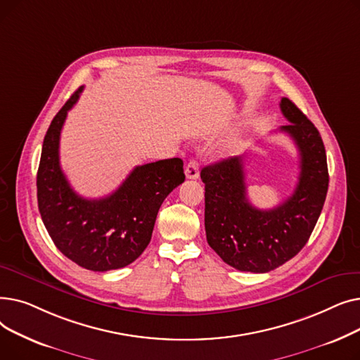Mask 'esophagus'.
Returning <instances> with one entry per match:
<instances>
[{
    "mask_svg": "<svg viewBox=\"0 0 360 360\" xmlns=\"http://www.w3.org/2000/svg\"><path fill=\"white\" fill-rule=\"evenodd\" d=\"M185 175L188 179H197L200 176V163L197 160L188 162L185 166Z\"/></svg>",
    "mask_w": 360,
    "mask_h": 360,
    "instance_id": "34e87169",
    "label": "esophagus"
}]
</instances>
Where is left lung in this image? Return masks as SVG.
Instances as JSON below:
<instances>
[{
	"mask_svg": "<svg viewBox=\"0 0 360 360\" xmlns=\"http://www.w3.org/2000/svg\"><path fill=\"white\" fill-rule=\"evenodd\" d=\"M280 109L290 122L280 127L295 141L300 174L295 193L271 210H259L247 198L245 165L235 156L202 167L207 242L239 271L267 273L293 258L308 242L328 190L326 147L315 125L292 101Z\"/></svg>",
	"mask_w": 360,
	"mask_h": 360,
	"instance_id": "1",
	"label": "left lung"
}]
</instances>
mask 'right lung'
I'll list each match as a JSON object with an SVG mask.
<instances>
[{"mask_svg": "<svg viewBox=\"0 0 360 360\" xmlns=\"http://www.w3.org/2000/svg\"><path fill=\"white\" fill-rule=\"evenodd\" d=\"M75 91L53 117L37 169V205L45 228L67 258L91 271L122 269L136 261L153 233L165 198L185 181L184 162L165 159L134 167L112 194L87 200L70 186L60 165V137Z\"/></svg>", "mask_w": 360, "mask_h": 360, "instance_id": "add662e5", "label": "right lung"}]
</instances>
